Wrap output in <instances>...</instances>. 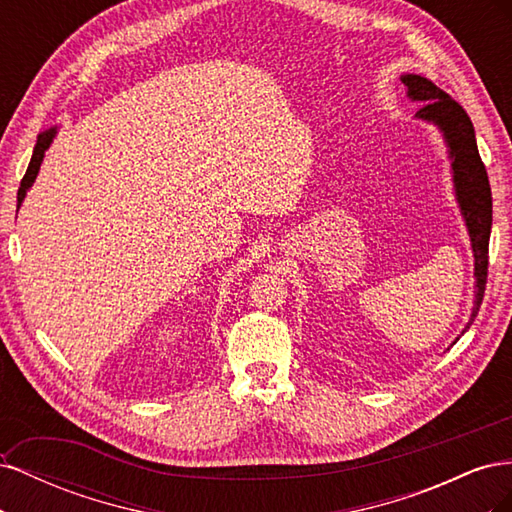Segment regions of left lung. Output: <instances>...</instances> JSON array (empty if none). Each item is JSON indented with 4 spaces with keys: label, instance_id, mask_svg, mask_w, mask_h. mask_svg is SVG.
<instances>
[{
    "label": "left lung",
    "instance_id": "left-lung-1",
    "mask_svg": "<svg viewBox=\"0 0 512 512\" xmlns=\"http://www.w3.org/2000/svg\"><path fill=\"white\" fill-rule=\"evenodd\" d=\"M401 83L408 89V98L421 104V111L416 113L418 119L436 123L442 130L444 141L448 145V158L453 168L455 196L466 220L472 252H474V277H476V294L470 324L474 322L480 303L485 297L487 286V269H489V235H491V188L483 160L478 156L474 126L463 108L433 85L421 74H404Z\"/></svg>",
    "mask_w": 512,
    "mask_h": 512
}]
</instances>
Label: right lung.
Here are the masks:
<instances>
[{
    "instance_id": "obj_1",
    "label": "right lung",
    "mask_w": 512,
    "mask_h": 512,
    "mask_svg": "<svg viewBox=\"0 0 512 512\" xmlns=\"http://www.w3.org/2000/svg\"><path fill=\"white\" fill-rule=\"evenodd\" d=\"M55 132H57V128H51V130H46V132H42V134L38 136L36 147H34L32 162H29V166H27V173H25V177L21 179V188H19V194H17V211H19V207H21V203H23V198H25L27 190L32 188V183L36 181V175H38L40 164H42V158H44V151L49 149V145L53 143Z\"/></svg>"
}]
</instances>
